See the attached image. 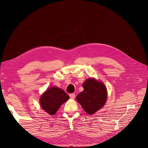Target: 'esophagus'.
I'll return each mask as SVG.
<instances>
[{
    "instance_id": "obj_1",
    "label": "esophagus",
    "mask_w": 148,
    "mask_h": 148,
    "mask_svg": "<svg viewBox=\"0 0 148 148\" xmlns=\"http://www.w3.org/2000/svg\"><path fill=\"white\" fill-rule=\"evenodd\" d=\"M69 97L72 98V99H74L75 97V94H74V93H73V94H69Z\"/></svg>"
}]
</instances>
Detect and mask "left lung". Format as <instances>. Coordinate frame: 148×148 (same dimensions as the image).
I'll list each match as a JSON object with an SVG mask.
<instances>
[{"instance_id":"left-lung-1","label":"left lung","mask_w":148,"mask_h":148,"mask_svg":"<svg viewBox=\"0 0 148 148\" xmlns=\"http://www.w3.org/2000/svg\"><path fill=\"white\" fill-rule=\"evenodd\" d=\"M84 90L76 99L89 114L95 113L106 103L107 90L104 84L94 79H89L83 84Z\"/></svg>"}]
</instances>
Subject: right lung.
<instances>
[{
    "label": "right lung",
    "mask_w": 148,
    "mask_h": 148,
    "mask_svg": "<svg viewBox=\"0 0 148 148\" xmlns=\"http://www.w3.org/2000/svg\"><path fill=\"white\" fill-rule=\"evenodd\" d=\"M69 99L65 92L56 87H51L42 95L40 104L43 109L50 115H53L58 110L60 106Z\"/></svg>",
    "instance_id": "add662e5"
}]
</instances>
